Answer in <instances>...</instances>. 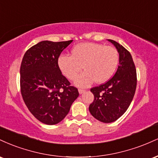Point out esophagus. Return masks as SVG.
Masks as SVG:
<instances>
[{"mask_svg":"<svg viewBox=\"0 0 158 158\" xmlns=\"http://www.w3.org/2000/svg\"><path fill=\"white\" fill-rule=\"evenodd\" d=\"M84 92H85V90H84V89H79V93L80 94H83V93H84Z\"/></svg>","mask_w":158,"mask_h":158,"instance_id":"esophagus-1","label":"esophagus"}]
</instances>
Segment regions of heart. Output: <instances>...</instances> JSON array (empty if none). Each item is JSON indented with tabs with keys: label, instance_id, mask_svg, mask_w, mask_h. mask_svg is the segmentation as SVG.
Here are the masks:
<instances>
[{
	"label": "heart",
	"instance_id": "b5f03b06",
	"mask_svg": "<svg viewBox=\"0 0 158 158\" xmlns=\"http://www.w3.org/2000/svg\"><path fill=\"white\" fill-rule=\"evenodd\" d=\"M119 61L118 52L111 46L97 43H81L72 50L71 56L61 55L58 64L62 73L75 80L78 86L87 87L94 82L102 83L113 76Z\"/></svg>",
	"mask_w": 158,
	"mask_h": 158
}]
</instances>
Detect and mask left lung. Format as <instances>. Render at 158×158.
Instances as JSON below:
<instances>
[{
    "label": "left lung",
    "mask_w": 158,
    "mask_h": 158,
    "mask_svg": "<svg viewBox=\"0 0 158 158\" xmlns=\"http://www.w3.org/2000/svg\"><path fill=\"white\" fill-rule=\"evenodd\" d=\"M108 41L119 52L118 68L111 79L90 89L94 99L89 106L94 118L106 123L114 122L126 111L137 88V71L131 53L117 41Z\"/></svg>",
    "instance_id": "8db88e82"
}]
</instances>
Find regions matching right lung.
I'll return each mask as SVG.
<instances>
[{
	"label": "right lung",
	"mask_w": 158,
	"mask_h": 158,
	"mask_svg": "<svg viewBox=\"0 0 158 158\" xmlns=\"http://www.w3.org/2000/svg\"><path fill=\"white\" fill-rule=\"evenodd\" d=\"M72 41H41L27 50L21 61L20 86L23 102L44 124L61 122L79 95L58 64L61 52Z\"/></svg>",
	"instance_id": "right-lung-1"
}]
</instances>
